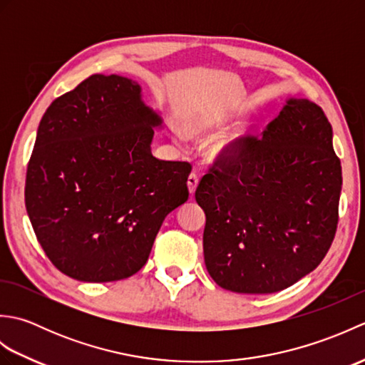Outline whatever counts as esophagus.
I'll return each mask as SVG.
<instances>
[{
    "mask_svg": "<svg viewBox=\"0 0 365 365\" xmlns=\"http://www.w3.org/2000/svg\"><path fill=\"white\" fill-rule=\"evenodd\" d=\"M197 185H199V177H197V174H195V173L190 174V177H188V190H190V195H195Z\"/></svg>",
    "mask_w": 365,
    "mask_h": 365,
    "instance_id": "34e87169",
    "label": "esophagus"
}]
</instances>
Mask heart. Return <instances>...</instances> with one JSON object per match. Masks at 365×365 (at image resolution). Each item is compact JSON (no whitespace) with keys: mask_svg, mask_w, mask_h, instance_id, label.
Wrapping results in <instances>:
<instances>
[{"mask_svg":"<svg viewBox=\"0 0 365 365\" xmlns=\"http://www.w3.org/2000/svg\"><path fill=\"white\" fill-rule=\"evenodd\" d=\"M224 123V119L218 114L212 113H202L191 115V118L185 119L182 123V128L185 135L190 138H200L205 136L210 131L220 128ZM243 133L240 130H232L229 133L220 136L216 141L212 143L208 147V157L213 161H224L230 158L238 149L240 141H242ZM178 139H182V135H178Z\"/></svg>","mask_w":365,"mask_h":365,"instance_id":"b5f03b06","label":"heart"}]
</instances>
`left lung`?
I'll return each instance as SVG.
<instances>
[{
	"label": "left lung",
	"instance_id": "left-lung-1",
	"mask_svg": "<svg viewBox=\"0 0 365 365\" xmlns=\"http://www.w3.org/2000/svg\"><path fill=\"white\" fill-rule=\"evenodd\" d=\"M342 166L320 106L289 97L262 139L202 177L204 260L220 287L274 293L320 265L334 240Z\"/></svg>",
	"mask_w": 365,
	"mask_h": 365
}]
</instances>
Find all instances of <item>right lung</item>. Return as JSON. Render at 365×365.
<instances>
[{
  "mask_svg": "<svg viewBox=\"0 0 365 365\" xmlns=\"http://www.w3.org/2000/svg\"><path fill=\"white\" fill-rule=\"evenodd\" d=\"M161 128L139 83L119 75H92L45 111L25 204L42 250L64 274L111 282L145 265L163 221L190 195V163L152 155Z\"/></svg>",
  "mask_w": 365,
  "mask_h": 365,
  "instance_id": "right-lung-1",
  "label": "right lung"
}]
</instances>
